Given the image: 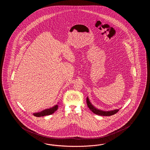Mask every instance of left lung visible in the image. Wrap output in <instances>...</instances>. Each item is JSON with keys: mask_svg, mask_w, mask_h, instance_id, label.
Instances as JSON below:
<instances>
[{"mask_svg": "<svg viewBox=\"0 0 150 150\" xmlns=\"http://www.w3.org/2000/svg\"><path fill=\"white\" fill-rule=\"evenodd\" d=\"M86 103H87L88 107H89V108L93 112L94 114L100 115V116H111V115L116 114L119 111V109H116V110H112V111H102L100 110H98L93 106V105H92V103L89 101L88 97L86 98Z\"/></svg>", "mask_w": 150, "mask_h": 150, "instance_id": "8db88e82", "label": "left lung"}]
</instances>
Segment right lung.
Here are the masks:
<instances>
[{"label": "right lung", "mask_w": 150, "mask_h": 150, "mask_svg": "<svg viewBox=\"0 0 150 150\" xmlns=\"http://www.w3.org/2000/svg\"><path fill=\"white\" fill-rule=\"evenodd\" d=\"M57 109H58V105H56L54 107L48 108V109L44 110L39 112L34 113V114H33V115L36 117H40V116H46V115H50L53 114L56 111H57Z\"/></svg>", "instance_id": "right-lung-1"}]
</instances>
